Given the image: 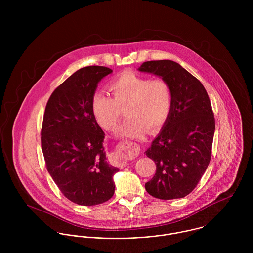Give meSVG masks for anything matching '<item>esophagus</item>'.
Wrapping results in <instances>:
<instances>
[{
  "instance_id": "obj_1",
  "label": "esophagus",
  "mask_w": 253,
  "mask_h": 253,
  "mask_svg": "<svg viewBox=\"0 0 253 253\" xmlns=\"http://www.w3.org/2000/svg\"><path fill=\"white\" fill-rule=\"evenodd\" d=\"M126 153V151L122 148V147H120L119 148V150L116 152V154H115V160H117L118 162H120V166L121 167H124V166H126V164H127V162H126V160L125 159V154Z\"/></svg>"
}]
</instances>
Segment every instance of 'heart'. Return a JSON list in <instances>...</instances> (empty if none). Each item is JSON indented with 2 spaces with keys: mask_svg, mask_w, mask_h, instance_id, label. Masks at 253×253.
Masks as SVG:
<instances>
[{
  "mask_svg": "<svg viewBox=\"0 0 253 253\" xmlns=\"http://www.w3.org/2000/svg\"><path fill=\"white\" fill-rule=\"evenodd\" d=\"M113 98L96 92L91 98V111L98 125L105 130L116 127L126 107V120L117 129L124 137H141L147 127L156 129L168 119L172 93L169 83L162 79H150L136 73H122L108 84Z\"/></svg>",
  "mask_w": 253,
  "mask_h": 253,
  "instance_id": "b5f03b06",
  "label": "heart"
}]
</instances>
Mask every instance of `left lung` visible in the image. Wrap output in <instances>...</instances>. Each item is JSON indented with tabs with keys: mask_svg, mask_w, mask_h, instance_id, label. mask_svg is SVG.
I'll use <instances>...</instances> for the list:
<instances>
[{
	"mask_svg": "<svg viewBox=\"0 0 253 253\" xmlns=\"http://www.w3.org/2000/svg\"><path fill=\"white\" fill-rule=\"evenodd\" d=\"M138 70L162 77L172 93L170 113L145 152L157 167L145 189L161 200L184 198L211 162L215 120L210 97L202 83L172 60L147 61Z\"/></svg>",
	"mask_w": 253,
	"mask_h": 253,
	"instance_id": "8db88e82",
	"label": "left lung"
}]
</instances>
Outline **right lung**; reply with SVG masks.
<instances>
[{
	"label": "right lung",
	"mask_w": 253,
	"mask_h": 253,
	"mask_svg": "<svg viewBox=\"0 0 253 253\" xmlns=\"http://www.w3.org/2000/svg\"><path fill=\"white\" fill-rule=\"evenodd\" d=\"M113 71L87 66L71 75L51 93L43 114L41 143L46 169L61 193L81 206H96L115 192L119 169L107 162L105 133L97 124L91 98L97 84Z\"/></svg>",
	"instance_id": "1"
}]
</instances>
